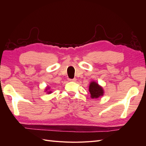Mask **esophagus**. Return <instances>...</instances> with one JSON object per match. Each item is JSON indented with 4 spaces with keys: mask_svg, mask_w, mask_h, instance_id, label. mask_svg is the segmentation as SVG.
Returning <instances> with one entry per match:
<instances>
[{
    "mask_svg": "<svg viewBox=\"0 0 146 146\" xmlns=\"http://www.w3.org/2000/svg\"><path fill=\"white\" fill-rule=\"evenodd\" d=\"M69 81H70V82H76V81H77V79L76 78H73V79H69Z\"/></svg>",
    "mask_w": 146,
    "mask_h": 146,
    "instance_id": "esophagus-1",
    "label": "esophagus"
}]
</instances>
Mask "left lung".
<instances>
[{"label":"left lung","mask_w":146,"mask_h":146,"mask_svg":"<svg viewBox=\"0 0 146 146\" xmlns=\"http://www.w3.org/2000/svg\"><path fill=\"white\" fill-rule=\"evenodd\" d=\"M89 91L92 99H98L104 95V90L102 86L99 85L96 82H92L90 84Z\"/></svg>","instance_id":"obj_1"}]
</instances>
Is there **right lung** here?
<instances>
[{
	"mask_svg": "<svg viewBox=\"0 0 146 146\" xmlns=\"http://www.w3.org/2000/svg\"><path fill=\"white\" fill-rule=\"evenodd\" d=\"M49 89H50V88H49V87L46 88V91H47V94H50V93H52V91H50V90H48Z\"/></svg>",
	"mask_w": 146,
	"mask_h": 146,
	"instance_id": "obj_1",
	"label": "right lung"
}]
</instances>
